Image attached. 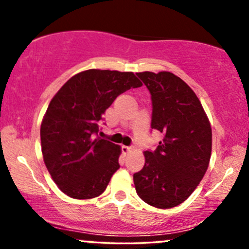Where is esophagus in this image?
<instances>
[{"label":"esophagus","mask_w":249,"mask_h":249,"mask_svg":"<svg viewBox=\"0 0 249 249\" xmlns=\"http://www.w3.org/2000/svg\"><path fill=\"white\" fill-rule=\"evenodd\" d=\"M122 151H123V153H128L131 151V147L130 146H122Z\"/></svg>","instance_id":"1"}]
</instances>
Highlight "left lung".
I'll list each match as a JSON object with an SVG mask.
<instances>
[{
	"instance_id": "obj_1",
	"label": "left lung",
	"mask_w": 249,
	"mask_h": 249,
	"mask_svg": "<svg viewBox=\"0 0 249 249\" xmlns=\"http://www.w3.org/2000/svg\"><path fill=\"white\" fill-rule=\"evenodd\" d=\"M137 76L152 99L151 127L164 134L154 151H145V165L133 174L137 194L157 208L184 202L206 173L212 153V128L194 91L168 71Z\"/></svg>"
}]
</instances>
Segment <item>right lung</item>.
<instances>
[{
  "instance_id": "add662e5",
  "label": "right lung",
  "mask_w": 249,
  "mask_h": 249,
  "mask_svg": "<svg viewBox=\"0 0 249 249\" xmlns=\"http://www.w3.org/2000/svg\"><path fill=\"white\" fill-rule=\"evenodd\" d=\"M142 83L133 72L90 69L72 76L51 99L41 124L44 164L73 199L101 196L119 168L121 146L96 137L98 123L121 93Z\"/></svg>"
}]
</instances>
